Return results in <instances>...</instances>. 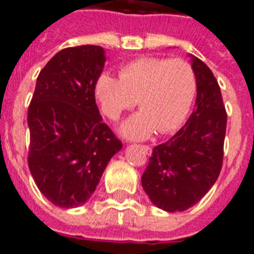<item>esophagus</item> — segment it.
I'll list each match as a JSON object with an SVG mask.
<instances>
[{"mask_svg":"<svg viewBox=\"0 0 254 254\" xmlns=\"http://www.w3.org/2000/svg\"><path fill=\"white\" fill-rule=\"evenodd\" d=\"M140 148H141L142 151L145 152L146 155H151L152 153V148L149 145H140Z\"/></svg>","mask_w":254,"mask_h":254,"instance_id":"34e87169","label":"esophagus"}]
</instances>
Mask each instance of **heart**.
<instances>
[{"instance_id": "obj_1", "label": "heart", "mask_w": 254, "mask_h": 254, "mask_svg": "<svg viewBox=\"0 0 254 254\" xmlns=\"http://www.w3.org/2000/svg\"><path fill=\"white\" fill-rule=\"evenodd\" d=\"M196 93V78L183 59L141 58L120 69V78L103 72L95 83L102 113L116 121L137 105V113L122 124L129 138H145L157 130L167 134L185 122Z\"/></svg>"}]
</instances>
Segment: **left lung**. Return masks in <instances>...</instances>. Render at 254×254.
Masks as SVG:
<instances>
[{"label":"left lung","instance_id":"1","mask_svg":"<svg viewBox=\"0 0 254 254\" xmlns=\"http://www.w3.org/2000/svg\"><path fill=\"white\" fill-rule=\"evenodd\" d=\"M196 78L195 110L167 142L153 148L141 176L152 203L165 211H185L217 182L223 161L227 114L211 69L191 55Z\"/></svg>","mask_w":254,"mask_h":254}]
</instances>
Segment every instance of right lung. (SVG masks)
<instances>
[{"label":"right lung","instance_id":"add662e5","mask_svg":"<svg viewBox=\"0 0 254 254\" xmlns=\"http://www.w3.org/2000/svg\"><path fill=\"white\" fill-rule=\"evenodd\" d=\"M105 60L102 47H69L37 76L28 109V165L37 189L58 207L86 203L122 148L95 103Z\"/></svg>","mask_w":254,"mask_h":254}]
</instances>
